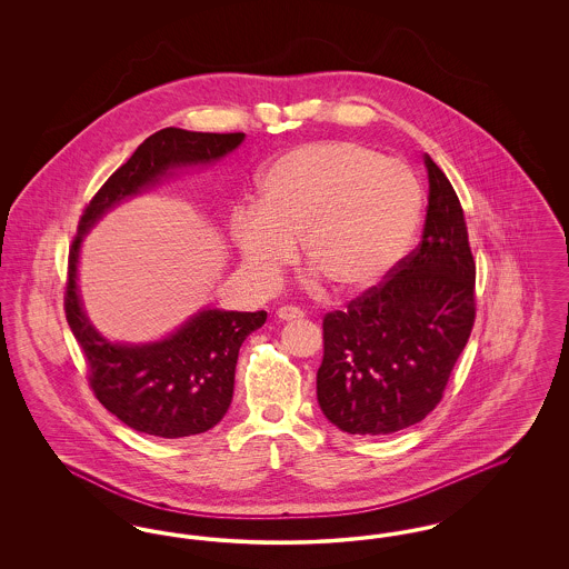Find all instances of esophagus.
<instances>
[{
	"label": "esophagus",
	"mask_w": 569,
	"mask_h": 569,
	"mask_svg": "<svg viewBox=\"0 0 569 569\" xmlns=\"http://www.w3.org/2000/svg\"><path fill=\"white\" fill-rule=\"evenodd\" d=\"M277 318L283 320V322H297V320L305 318V311L298 309V307H292V305H286V307L277 309Z\"/></svg>",
	"instance_id": "1"
}]
</instances>
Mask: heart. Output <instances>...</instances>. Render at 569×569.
I'll use <instances>...</instances> for the list:
<instances>
[{"label":"heart","instance_id":"obj_1","mask_svg":"<svg viewBox=\"0 0 569 569\" xmlns=\"http://www.w3.org/2000/svg\"><path fill=\"white\" fill-rule=\"evenodd\" d=\"M422 186L413 170L352 140L309 142L279 156L256 207L237 209L230 234L244 271L269 283L295 260L337 292H365L392 271L416 237Z\"/></svg>","mask_w":569,"mask_h":569}]
</instances>
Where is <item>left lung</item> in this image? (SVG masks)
<instances>
[{
  "instance_id": "1",
  "label": "left lung",
  "mask_w": 569,
  "mask_h": 569,
  "mask_svg": "<svg viewBox=\"0 0 569 569\" xmlns=\"http://www.w3.org/2000/svg\"><path fill=\"white\" fill-rule=\"evenodd\" d=\"M422 241L378 286L326 313L318 403L350 435H390L439 401L476 322V260L459 196L425 156Z\"/></svg>"
}]
</instances>
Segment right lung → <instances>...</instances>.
I'll use <instances>...</instances> for the list:
<instances>
[{"mask_svg":"<svg viewBox=\"0 0 569 569\" xmlns=\"http://www.w3.org/2000/svg\"><path fill=\"white\" fill-rule=\"evenodd\" d=\"M243 132L211 134L163 128L117 168L82 209L68 256L66 320L87 360L96 399L138 433L179 439L204 433L232 401L234 369L244 339L267 322V311L207 309L168 339L151 346H117L89 325L77 290L82 234L119 200L158 181L168 168L216 162L243 142Z\"/></svg>","mask_w":569,"mask_h":569,"instance_id":"obj_1","label":"right lung"}]
</instances>
